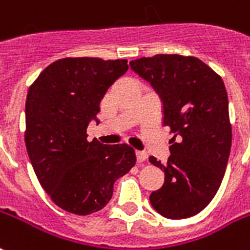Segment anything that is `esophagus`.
Segmentation results:
<instances>
[{
	"mask_svg": "<svg viewBox=\"0 0 250 250\" xmlns=\"http://www.w3.org/2000/svg\"><path fill=\"white\" fill-rule=\"evenodd\" d=\"M136 159H138V163L143 164L146 161L148 155H146V152H144V150H138V152H136Z\"/></svg>",
	"mask_w": 250,
	"mask_h": 250,
	"instance_id": "34e87169",
	"label": "esophagus"
}]
</instances>
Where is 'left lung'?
Segmentation results:
<instances>
[{
	"label": "left lung",
	"mask_w": 250,
	"mask_h": 250,
	"mask_svg": "<svg viewBox=\"0 0 250 250\" xmlns=\"http://www.w3.org/2000/svg\"><path fill=\"white\" fill-rule=\"evenodd\" d=\"M163 101V125L174 133L164 165L163 188L150 194L153 208L165 218L201 212L218 193L232 144L228 95L222 77L194 56L160 53L129 62Z\"/></svg>",
	"instance_id": "left-lung-1"
}]
</instances>
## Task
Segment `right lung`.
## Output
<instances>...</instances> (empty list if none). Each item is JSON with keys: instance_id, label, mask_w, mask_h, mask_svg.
I'll list each match as a JSON object with an SVG mask.
<instances>
[{"instance_id": "1", "label": "right lung", "mask_w": 250, "mask_h": 250, "mask_svg": "<svg viewBox=\"0 0 250 250\" xmlns=\"http://www.w3.org/2000/svg\"><path fill=\"white\" fill-rule=\"evenodd\" d=\"M127 69L125 59L65 57L49 64L28 89V157L42 188L66 212L83 216L104 208L114 182L136 163L128 144L104 146L87 142L86 135L107 89Z\"/></svg>"}]
</instances>
